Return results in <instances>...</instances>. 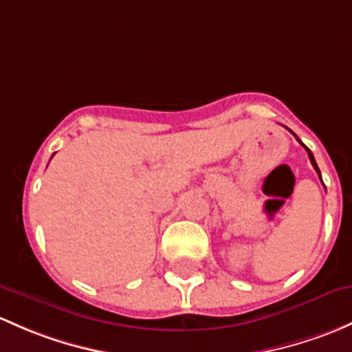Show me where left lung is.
I'll list each match as a JSON object with an SVG mask.
<instances>
[{"label": "left lung", "instance_id": "8db88e82", "mask_svg": "<svg viewBox=\"0 0 352 352\" xmlns=\"http://www.w3.org/2000/svg\"><path fill=\"white\" fill-rule=\"evenodd\" d=\"M295 137H296V135H295ZM296 140H298V142L302 144V140H300L298 137H296ZM302 146H303V144H302ZM303 147H305V151L309 152V157H310V162H311V166H314V168H315V171L318 173V177H320V179H322V176H320V171H318V166H317V162H315V159H314V154H311V151L309 149V147H307V146H303Z\"/></svg>", "mask_w": 352, "mask_h": 352}]
</instances>
